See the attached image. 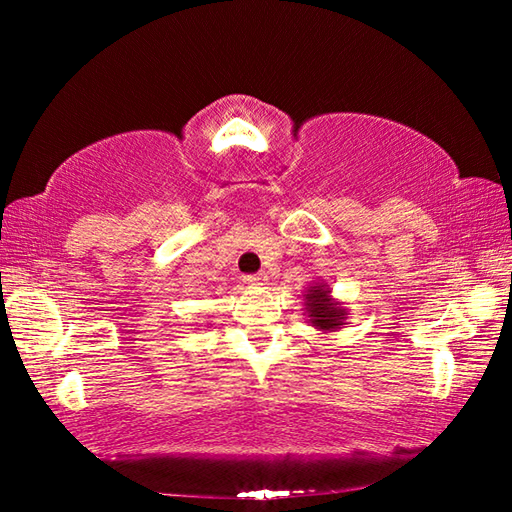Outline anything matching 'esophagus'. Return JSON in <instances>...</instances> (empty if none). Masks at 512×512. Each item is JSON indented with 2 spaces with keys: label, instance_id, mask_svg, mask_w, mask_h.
<instances>
[{
  "label": "esophagus",
  "instance_id": "esophagus-1",
  "mask_svg": "<svg viewBox=\"0 0 512 512\" xmlns=\"http://www.w3.org/2000/svg\"><path fill=\"white\" fill-rule=\"evenodd\" d=\"M244 284H248V286H264V284H266V275H264V273L246 275V277H244Z\"/></svg>",
  "mask_w": 512,
  "mask_h": 512
}]
</instances>
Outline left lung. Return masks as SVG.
<instances>
[{
	"label": "left lung",
	"instance_id": "obj_1",
	"mask_svg": "<svg viewBox=\"0 0 512 512\" xmlns=\"http://www.w3.org/2000/svg\"><path fill=\"white\" fill-rule=\"evenodd\" d=\"M303 306H306L308 323L323 334L339 332L347 321V308L343 301L332 297V288L325 281L308 286V290L303 292Z\"/></svg>",
	"mask_w": 512,
	"mask_h": 512
}]
</instances>
